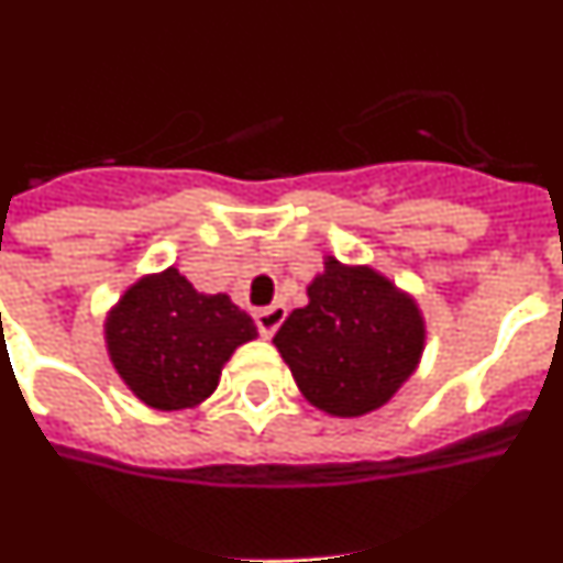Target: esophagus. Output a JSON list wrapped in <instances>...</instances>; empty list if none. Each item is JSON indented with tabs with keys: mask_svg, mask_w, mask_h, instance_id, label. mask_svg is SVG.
<instances>
[{
	"mask_svg": "<svg viewBox=\"0 0 563 563\" xmlns=\"http://www.w3.org/2000/svg\"><path fill=\"white\" fill-rule=\"evenodd\" d=\"M287 318V307L285 305H271V307H262L256 310V327L258 332L265 338L276 335V330L282 327V321Z\"/></svg>",
	"mask_w": 563,
	"mask_h": 563,
	"instance_id": "1",
	"label": "esophagus"
}]
</instances>
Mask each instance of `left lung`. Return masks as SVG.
<instances>
[{"label":"left lung","instance_id":"1","mask_svg":"<svg viewBox=\"0 0 563 563\" xmlns=\"http://www.w3.org/2000/svg\"><path fill=\"white\" fill-rule=\"evenodd\" d=\"M426 335L411 292L372 265H343L327 253L307 305L287 316L273 343L307 402L350 420L400 391L420 366Z\"/></svg>","mask_w":563,"mask_h":563}]
</instances>
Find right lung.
<instances>
[{
    "label": "right lung",
    "instance_id": "obj_1",
    "mask_svg": "<svg viewBox=\"0 0 563 563\" xmlns=\"http://www.w3.org/2000/svg\"><path fill=\"white\" fill-rule=\"evenodd\" d=\"M256 335L228 292H200L174 265L137 278L103 318L112 369L157 411L202 406L233 352Z\"/></svg>",
    "mask_w": 563,
    "mask_h": 563
}]
</instances>
